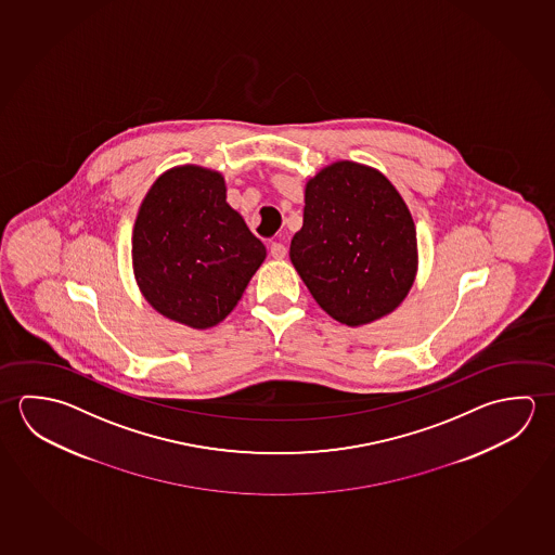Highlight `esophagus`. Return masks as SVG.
Listing matches in <instances>:
<instances>
[{"label":"esophagus","mask_w":555,"mask_h":555,"mask_svg":"<svg viewBox=\"0 0 555 555\" xmlns=\"http://www.w3.org/2000/svg\"><path fill=\"white\" fill-rule=\"evenodd\" d=\"M270 254H272L273 260H283L285 254H287V248L282 243H272L270 245Z\"/></svg>","instance_id":"obj_1"}]
</instances>
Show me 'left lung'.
I'll list each match as a JSON object with an SVG mask.
<instances>
[{
  "label": "left lung",
  "instance_id": "8db88e82",
  "mask_svg": "<svg viewBox=\"0 0 555 555\" xmlns=\"http://www.w3.org/2000/svg\"><path fill=\"white\" fill-rule=\"evenodd\" d=\"M289 258L320 309L365 326L398 309L414 285V219L380 170L336 160L307 180Z\"/></svg>",
  "mask_w": 555,
  "mask_h": 555
}]
</instances>
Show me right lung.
Segmentation results:
<instances>
[{
  "mask_svg": "<svg viewBox=\"0 0 555 555\" xmlns=\"http://www.w3.org/2000/svg\"><path fill=\"white\" fill-rule=\"evenodd\" d=\"M266 260V246L227 204L217 170L180 165L151 184L132 233L141 295L165 319L207 330L225 320Z\"/></svg>",
  "mask_w": 555,
  "mask_h": 555,
  "instance_id": "1",
  "label": "right lung"
}]
</instances>
